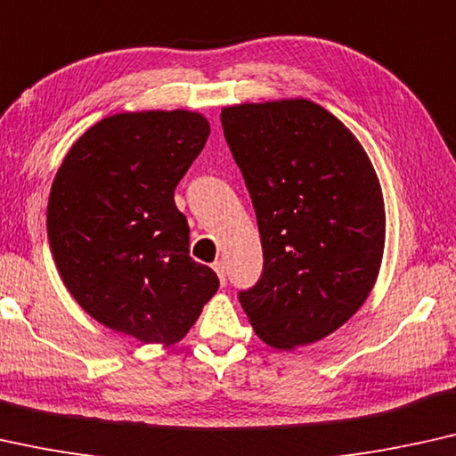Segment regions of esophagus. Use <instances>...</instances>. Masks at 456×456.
Listing matches in <instances>:
<instances>
[{
	"instance_id": "obj_1",
	"label": "esophagus",
	"mask_w": 456,
	"mask_h": 456,
	"mask_svg": "<svg viewBox=\"0 0 456 456\" xmlns=\"http://www.w3.org/2000/svg\"><path fill=\"white\" fill-rule=\"evenodd\" d=\"M213 268H215L216 277H219V281H221V285H225L227 283V266H225V262L216 260L215 265H213Z\"/></svg>"
}]
</instances>
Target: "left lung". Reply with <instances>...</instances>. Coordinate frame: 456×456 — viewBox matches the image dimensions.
I'll return each mask as SVG.
<instances>
[{"mask_svg": "<svg viewBox=\"0 0 456 456\" xmlns=\"http://www.w3.org/2000/svg\"><path fill=\"white\" fill-rule=\"evenodd\" d=\"M252 198L265 268L240 301L266 345L316 343L363 305L380 273L387 215L363 146L307 99L223 107Z\"/></svg>", "mask_w": 456, "mask_h": 456, "instance_id": "8db88e82", "label": "left lung"}]
</instances>
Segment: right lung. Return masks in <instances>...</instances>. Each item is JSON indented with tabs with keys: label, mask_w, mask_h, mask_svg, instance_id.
<instances>
[{
	"label": "right lung",
	"mask_w": 456,
	"mask_h": 456,
	"mask_svg": "<svg viewBox=\"0 0 456 456\" xmlns=\"http://www.w3.org/2000/svg\"><path fill=\"white\" fill-rule=\"evenodd\" d=\"M202 113L126 111L72 144L51 185L47 240L82 310L142 343L182 341L219 289L190 258V227L173 200L207 144Z\"/></svg>",
	"instance_id": "1"
}]
</instances>
